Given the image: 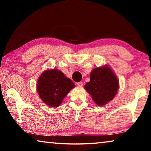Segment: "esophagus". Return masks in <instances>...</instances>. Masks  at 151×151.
<instances>
[{
  "label": "esophagus",
  "mask_w": 151,
  "mask_h": 151,
  "mask_svg": "<svg viewBox=\"0 0 151 151\" xmlns=\"http://www.w3.org/2000/svg\"><path fill=\"white\" fill-rule=\"evenodd\" d=\"M76 85H77L79 86H82L83 85V83H82V82H78V83H76Z\"/></svg>",
  "instance_id": "esophagus-1"
}]
</instances>
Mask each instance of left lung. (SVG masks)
Segmentation results:
<instances>
[{"label":"left lung","mask_w":151,"mask_h":151,"mask_svg":"<svg viewBox=\"0 0 151 151\" xmlns=\"http://www.w3.org/2000/svg\"><path fill=\"white\" fill-rule=\"evenodd\" d=\"M119 87L118 78L108 65L94 68L90 74V81L85 85L86 91L99 106L112 101Z\"/></svg>","instance_id":"left-lung-1"}]
</instances>
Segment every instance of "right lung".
Instances as JSON below:
<instances>
[{"mask_svg": "<svg viewBox=\"0 0 151 151\" xmlns=\"http://www.w3.org/2000/svg\"><path fill=\"white\" fill-rule=\"evenodd\" d=\"M75 84L70 78L57 69L47 70L41 74L37 81V91L40 99L47 105L57 107Z\"/></svg>", "mask_w": 151, "mask_h": 151, "instance_id": "add662e5", "label": "right lung"}]
</instances>
